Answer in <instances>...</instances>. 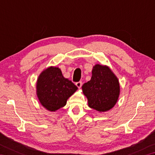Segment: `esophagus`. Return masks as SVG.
<instances>
[{"label": "esophagus", "mask_w": 155, "mask_h": 155, "mask_svg": "<svg viewBox=\"0 0 155 155\" xmlns=\"http://www.w3.org/2000/svg\"><path fill=\"white\" fill-rule=\"evenodd\" d=\"M82 84H83V83H82V82H81V81L77 82V83H76V85H77V87L78 88H81Z\"/></svg>", "instance_id": "1"}]
</instances>
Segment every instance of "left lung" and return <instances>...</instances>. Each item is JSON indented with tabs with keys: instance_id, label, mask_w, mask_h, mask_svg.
<instances>
[{
	"instance_id": "obj_1",
	"label": "left lung",
	"mask_w": 155,
	"mask_h": 155,
	"mask_svg": "<svg viewBox=\"0 0 155 155\" xmlns=\"http://www.w3.org/2000/svg\"><path fill=\"white\" fill-rule=\"evenodd\" d=\"M90 108L98 112L113 108L120 94V84L117 76L107 65L95 64L91 80L82 86Z\"/></svg>"
}]
</instances>
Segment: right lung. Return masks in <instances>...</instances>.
<instances>
[{"label":"right lung","instance_id":"1","mask_svg":"<svg viewBox=\"0 0 155 155\" xmlns=\"http://www.w3.org/2000/svg\"><path fill=\"white\" fill-rule=\"evenodd\" d=\"M37 95L41 105L51 112L64 107L68 98L78 87L63 77L57 67H49L39 74L36 84Z\"/></svg>","mask_w":155,"mask_h":155}]
</instances>
